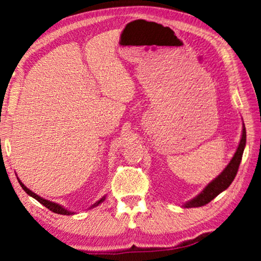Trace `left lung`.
I'll return each mask as SVG.
<instances>
[{
	"label": "left lung",
	"mask_w": 261,
	"mask_h": 261,
	"mask_svg": "<svg viewBox=\"0 0 261 261\" xmlns=\"http://www.w3.org/2000/svg\"><path fill=\"white\" fill-rule=\"evenodd\" d=\"M245 146H246V128L244 124L240 144H239L237 152H235V154L233 158H231L229 164L226 166V169H224L222 172L215 178V179L210 181V183L203 189L201 194L196 196L195 198H192L191 201L185 203L183 205L184 208H194V206L195 208H197V206L208 204V203L210 201H213L217 195H220L221 192L224 191L228 187H229L238 173L239 166H240V163L242 159V154H244Z\"/></svg>",
	"instance_id": "left-lung-1"
}]
</instances>
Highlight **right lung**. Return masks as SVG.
<instances>
[{"label":"right lung","instance_id":"right-lung-1","mask_svg":"<svg viewBox=\"0 0 261 261\" xmlns=\"http://www.w3.org/2000/svg\"><path fill=\"white\" fill-rule=\"evenodd\" d=\"M17 180H19V183H20L21 187H22L23 190L26 191V194L30 195L31 197H33V198L37 199L38 202H40L42 205H45L46 208L51 210V212L56 213V214H60V215H73V214H74V213H72V212H70V210L65 209V208H64V206H62V205H60V204H57V203H55V202L47 201V199H45V198L40 197V196H38L37 194H34L33 191H31L30 189H28L27 187H24V184L22 183V181H21V180L19 179V178H17ZM105 199H106V196H105V197H102L101 199H99V201L96 202L95 204H92V205L90 206V209H91V208H94V206H97V205L99 204V203H102L103 201H105Z\"/></svg>","mask_w":261,"mask_h":261}]
</instances>
